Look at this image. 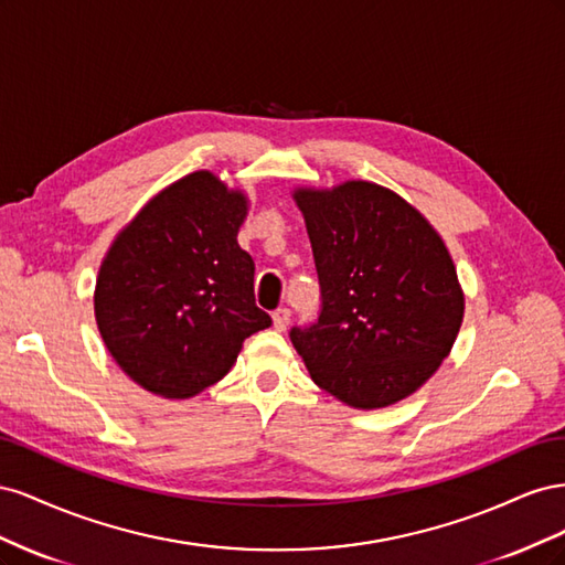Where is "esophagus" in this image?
Here are the masks:
<instances>
[{
	"label": "esophagus",
	"instance_id": "34e87169",
	"mask_svg": "<svg viewBox=\"0 0 565 565\" xmlns=\"http://www.w3.org/2000/svg\"><path fill=\"white\" fill-rule=\"evenodd\" d=\"M287 324H289V309L273 311V328H276L278 332H285Z\"/></svg>",
	"mask_w": 565,
	"mask_h": 565
}]
</instances>
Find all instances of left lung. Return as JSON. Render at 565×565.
Wrapping results in <instances>:
<instances>
[{
    "instance_id": "obj_1",
    "label": "left lung",
    "mask_w": 565,
    "mask_h": 565,
    "mask_svg": "<svg viewBox=\"0 0 565 565\" xmlns=\"http://www.w3.org/2000/svg\"><path fill=\"white\" fill-rule=\"evenodd\" d=\"M320 282L313 324L289 330L311 380L358 409L415 393L448 358L465 295L440 235L370 181L299 188Z\"/></svg>"
}]
</instances>
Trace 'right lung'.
<instances>
[{
  "label": "right lung",
  "instance_id": "right-lung-1",
  "mask_svg": "<svg viewBox=\"0 0 565 565\" xmlns=\"http://www.w3.org/2000/svg\"><path fill=\"white\" fill-rule=\"evenodd\" d=\"M247 198L193 172L119 231L98 270L94 311L129 377L162 398H191L233 367L270 316L254 301V262L237 245Z\"/></svg>",
  "mask_w": 565,
  "mask_h": 565
}]
</instances>
